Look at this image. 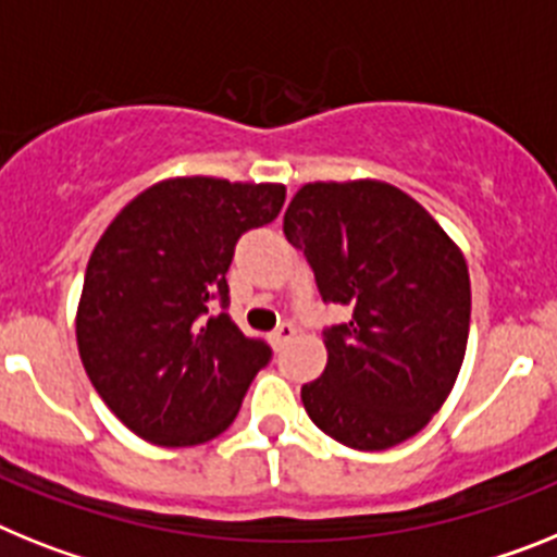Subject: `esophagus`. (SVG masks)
Returning <instances> with one entry per match:
<instances>
[{
    "label": "esophagus",
    "mask_w": 557,
    "mask_h": 557,
    "mask_svg": "<svg viewBox=\"0 0 557 557\" xmlns=\"http://www.w3.org/2000/svg\"><path fill=\"white\" fill-rule=\"evenodd\" d=\"M294 333H297V327H294L292 322H283V325H277L272 331V345L274 347H283L285 342H292Z\"/></svg>",
    "instance_id": "esophagus-1"
}]
</instances>
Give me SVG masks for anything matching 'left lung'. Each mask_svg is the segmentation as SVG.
<instances>
[{
  "mask_svg": "<svg viewBox=\"0 0 557 557\" xmlns=\"http://www.w3.org/2000/svg\"><path fill=\"white\" fill-rule=\"evenodd\" d=\"M283 232L306 251L322 299L352 311L322 333L325 372L299 393L308 418L356 451L414 437L466 359L471 280L459 246L379 178L308 182Z\"/></svg>",
  "mask_w": 557,
  "mask_h": 557,
  "instance_id": "left-lung-1",
  "label": "left lung"
}]
</instances>
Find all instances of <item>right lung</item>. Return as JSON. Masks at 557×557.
Masks as SVG:
<instances>
[{"instance_id": "obj_1", "label": "right lung", "mask_w": 557, "mask_h": 557, "mask_svg": "<svg viewBox=\"0 0 557 557\" xmlns=\"http://www.w3.org/2000/svg\"><path fill=\"white\" fill-rule=\"evenodd\" d=\"M285 185L176 176L114 215L86 265L75 313L91 386L137 437L185 448L235 420L272 350L230 319L235 244L283 210Z\"/></svg>"}]
</instances>
